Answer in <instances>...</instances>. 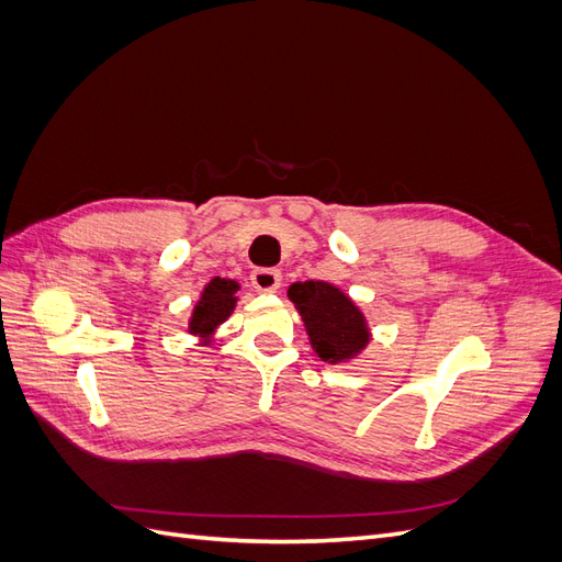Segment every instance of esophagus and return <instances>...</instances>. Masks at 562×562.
Instances as JSON below:
<instances>
[{
	"mask_svg": "<svg viewBox=\"0 0 562 562\" xmlns=\"http://www.w3.org/2000/svg\"><path fill=\"white\" fill-rule=\"evenodd\" d=\"M250 281H252L255 288H258V291L271 293V291H277L279 283H281V271H279V269H271V267L252 269Z\"/></svg>",
	"mask_w": 562,
	"mask_h": 562,
	"instance_id": "1",
	"label": "esophagus"
}]
</instances>
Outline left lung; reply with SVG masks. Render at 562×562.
I'll list each match as a JSON object with an SVG mask.
<instances>
[{"instance_id": "1", "label": "left lung", "mask_w": 562, "mask_h": 562, "mask_svg": "<svg viewBox=\"0 0 562 562\" xmlns=\"http://www.w3.org/2000/svg\"><path fill=\"white\" fill-rule=\"evenodd\" d=\"M288 297L297 307L321 361H347L368 345L366 318L339 288L326 281H300L288 288Z\"/></svg>"}]
</instances>
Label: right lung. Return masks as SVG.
Listing matches in <instances>:
<instances>
[{
  "label": "right lung",
  "instance_id": "1",
  "mask_svg": "<svg viewBox=\"0 0 562 562\" xmlns=\"http://www.w3.org/2000/svg\"><path fill=\"white\" fill-rule=\"evenodd\" d=\"M236 291H239V283L215 277L206 288H203L201 300L196 302L192 321H190V333L211 335L220 323L234 312Z\"/></svg>",
  "mask_w": 562,
  "mask_h": 562
}]
</instances>
